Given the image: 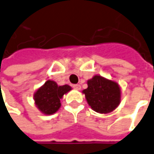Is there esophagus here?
<instances>
[{
  "label": "esophagus",
  "mask_w": 154,
  "mask_h": 154,
  "mask_svg": "<svg viewBox=\"0 0 154 154\" xmlns=\"http://www.w3.org/2000/svg\"><path fill=\"white\" fill-rule=\"evenodd\" d=\"M72 88L76 90H80L81 89V86L79 84H73L72 85Z\"/></svg>",
  "instance_id": "esophagus-1"
}]
</instances>
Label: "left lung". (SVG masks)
Here are the masks:
<instances>
[{"label":"left lung","mask_w":154,"mask_h":154,"mask_svg":"<svg viewBox=\"0 0 154 154\" xmlns=\"http://www.w3.org/2000/svg\"><path fill=\"white\" fill-rule=\"evenodd\" d=\"M88 88L82 91L92 110L107 113L118 107L121 100V90L117 82L101 76L88 81Z\"/></svg>","instance_id":"obj_1"}]
</instances>
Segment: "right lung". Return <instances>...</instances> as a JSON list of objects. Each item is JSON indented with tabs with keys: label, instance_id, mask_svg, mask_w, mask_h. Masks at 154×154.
Returning <instances> with one entry per match:
<instances>
[{
	"label": "right lung",
	"instance_id": "1",
	"mask_svg": "<svg viewBox=\"0 0 154 154\" xmlns=\"http://www.w3.org/2000/svg\"><path fill=\"white\" fill-rule=\"evenodd\" d=\"M71 89L68 85L58 86L54 81H47L34 94L36 107L44 114H53L61 107L60 99L62 96Z\"/></svg>",
	"mask_w": 154,
	"mask_h": 154
}]
</instances>
